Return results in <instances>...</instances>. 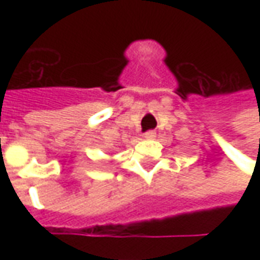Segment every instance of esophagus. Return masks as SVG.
<instances>
[{
  "label": "esophagus",
  "instance_id": "esophagus-1",
  "mask_svg": "<svg viewBox=\"0 0 260 260\" xmlns=\"http://www.w3.org/2000/svg\"><path fill=\"white\" fill-rule=\"evenodd\" d=\"M145 138L146 139H153V138H156V132L154 131H147V132H145Z\"/></svg>",
  "mask_w": 260,
  "mask_h": 260
}]
</instances>
